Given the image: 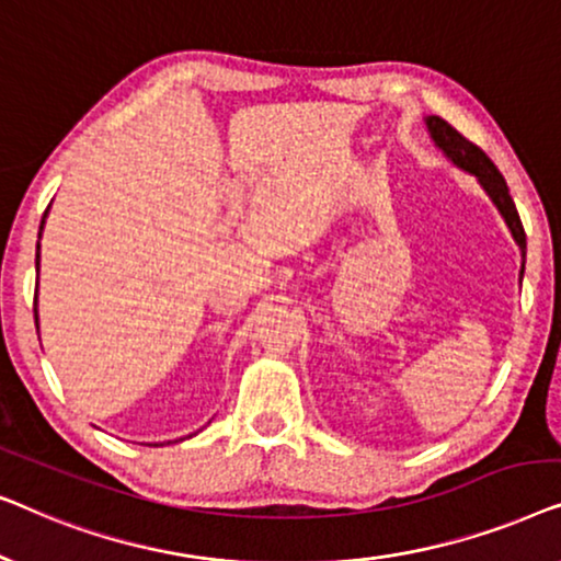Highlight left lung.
I'll return each instance as SVG.
<instances>
[{"instance_id":"left-lung-1","label":"left lung","mask_w":561,"mask_h":561,"mask_svg":"<svg viewBox=\"0 0 561 561\" xmlns=\"http://www.w3.org/2000/svg\"><path fill=\"white\" fill-rule=\"evenodd\" d=\"M426 125H428V133H432V137H434V142L439 145V148L447 152V156L455 160L459 168H465L467 173L478 175L480 183L485 186V191L490 194V198H493L495 206L501 209V214L505 217V221H508L511 232H513V237H516L518 248L526 257L524 225H520V217L516 211V204H513V198L508 194V186H505V179L501 175V171L495 168L493 160L488 158V152L478 148L474 142L467 140V137L459 133V129L451 127L447 119L428 117ZM520 275H524V271H520Z\"/></svg>"}]
</instances>
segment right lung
<instances>
[{
    "label": "right lung",
    "instance_id": "1",
    "mask_svg": "<svg viewBox=\"0 0 561 561\" xmlns=\"http://www.w3.org/2000/svg\"><path fill=\"white\" fill-rule=\"evenodd\" d=\"M43 221H45V214H43ZM41 229H43V225H41ZM41 263V242H37V257H35V265Z\"/></svg>",
    "mask_w": 561,
    "mask_h": 561
}]
</instances>
